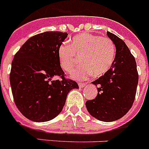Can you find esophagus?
<instances>
[{
    "label": "esophagus",
    "mask_w": 149,
    "mask_h": 149,
    "mask_svg": "<svg viewBox=\"0 0 149 149\" xmlns=\"http://www.w3.org/2000/svg\"><path fill=\"white\" fill-rule=\"evenodd\" d=\"M86 83H79V86L80 87V88H83V87L85 86L86 85Z\"/></svg>",
    "instance_id": "obj_1"
}]
</instances>
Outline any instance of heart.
Returning <instances> with one entry per match:
<instances>
[{"mask_svg":"<svg viewBox=\"0 0 149 149\" xmlns=\"http://www.w3.org/2000/svg\"><path fill=\"white\" fill-rule=\"evenodd\" d=\"M60 67L70 72L80 58L82 63L72 72L77 80H85L93 74L104 75L112 66L116 56V46L108 37L83 33L72 37L69 46L61 45L57 51Z\"/></svg>","mask_w":149,"mask_h":149,"instance_id":"1","label":"heart"}]
</instances>
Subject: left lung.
I'll use <instances>...</instances> for the list:
<instances>
[{"instance_id":"1","label":"left lung","mask_w":149,"mask_h":149,"mask_svg":"<svg viewBox=\"0 0 149 149\" xmlns=\"http://www.w3.org/2000/svg\"><path fill=\"white\" fill-rule=\"evenodd\" d=\"M116 48L114 62L107 72L92 83L98 94L86 106L89 114L102 122H112L124 116L135 100L139 74L133 55L125 42L107 31Z\"/></svg>"}]
</instances>
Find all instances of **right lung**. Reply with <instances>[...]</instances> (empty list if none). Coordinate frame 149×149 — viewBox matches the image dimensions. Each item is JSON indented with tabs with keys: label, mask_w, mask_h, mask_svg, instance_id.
Segmentation results:
<instances>
[{
	"label": "right lung",
	"mask_w": 149,
	"mask_h": 149,
	"mask_svg": "<svg viewBox=\"0 0 149 149\" xmlns=\"http://www.w3.org/2000/svg\"><path fill=\"white\" fill-rule=\"evenodd\" d=\"M68 33L47 31L29 38L12 61L10 82L14 102L21 113L34 122L57 116L67 94L79 89L77 82L65 78L58 60L59 47ZM60 76L54 81L52 78Z\"/></svg>",
	"instance_id": "obj_1"
}]
</instances>
